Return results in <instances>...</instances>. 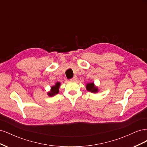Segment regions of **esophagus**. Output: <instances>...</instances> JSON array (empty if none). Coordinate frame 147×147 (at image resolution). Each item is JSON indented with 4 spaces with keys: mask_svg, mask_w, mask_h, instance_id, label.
Returning <instances> with one entry per match:
<instances>
[{
    "mask_svg": "<svg viewBox=\"0 0 147 147\" xmlns=\"http://www.w3.org/2000/svg\"><path fill=\"white\" fill-rule=\"evenodd\" d=\"M77 76H74L72 78L70 79L71 82H75V81H77Z\"/></svg>",
    "mask_w": 147,
    "mask_h": 147,
    "instance_id": "34e87169",
    "label": "esophagus"
}]
</instances>
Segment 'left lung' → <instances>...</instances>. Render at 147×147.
Listing matches in <instances>:
<instances>
[{
    "instance_id": "obj_1",
    "label": "left lung",
    "mask_w": 147,
    "mask_h": 147,
    "mask_svg": "<svg viewBox=\"0 0 147 147\" xmlns=\"http://www.w3.org/2000/svg\"><path fill=\"white\" fill-rule=\"evenodd\" d=\"M86 90L88 91H91L92 92H97L98 91V88L95 86L94 83H88L86 85Z\"/></svg>"
}]
</instances>
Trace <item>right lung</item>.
Instances as JSON below:
<instances>
[{
	"instance_id": "obj_1",
	"label": "right lung",
	"mask_w": 147,
	"mask_h": 147,
	"mask_svg": "<svg viewBox=\"0 0 147 147\" xmlns=\"http://www.w3.org/2000/svg\"><path fill=\"white\" fill-rule=\"evenodd\" d=\"M60 86V83L57 82L55 86H53L51 88V91L48 92V95L49 96H53L55 94H58L59 92V88Z\"/></svg>"
}]
</instances>
